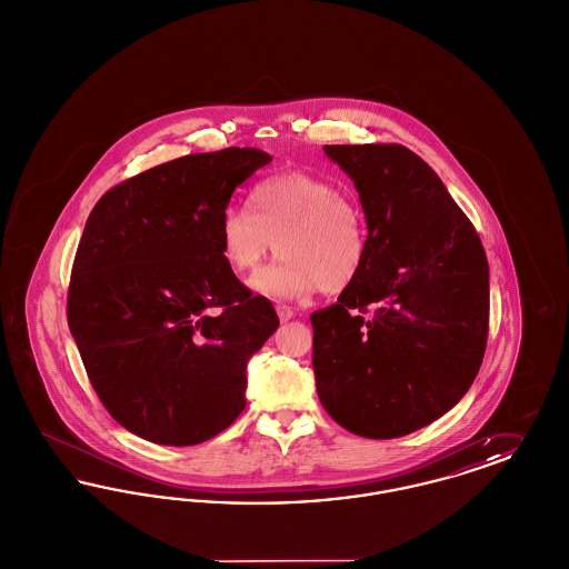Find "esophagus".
<instances>
[{"instance_id":"esophagus-1","label":"esophagus","mask_w":569,"mask_h":569,"mask_svg":"<svg viewBox=\"0 0 569 569\" xmlns=\"http://www.w3.org/2000/svg\"><path fill=\"white\" fill-rule=\"evenodd\" d=\"M274 309H277V316H279L281 322H288V320L295 318V311L290 307H286V305H277Z\"/></svg>"}]
</instances>
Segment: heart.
<instances>
[{
  "label": "heart",
  "instance_id": "heart-1",
  "mask_svg": "<svg viewBox=\"0 0 569 569\" xmlns=\"http://www.w3.org/2000/svg\"><path fill=\"white\" fill-rule=\"evenodd\" d=\"M274 241L281 258L251 279L253 290L274 298L337 295L367 262V216L352 191L325 177L277 172L251 186L247 207H228L219 219L221 256L237 272L256 271Z\"/></svg>",
  "mask_w": 569,
  "mask_h": 569
}]
</instances>
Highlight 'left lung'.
Segmentation results:
<instances>
[{
    "label": "left lung",
    "instance_id": "obj_1",
    "mask_svg": "<svg viewBox=\"0 0 569 569\" xmlns=\"http://www.w3.org/2000/svg\"><path fill=\"white\" fill-rule=\"evenodd\" d=\"M360 196L369 253L313 311V373L350 433L395 439L459 403L488 339L482 241L433 168L403 144H326Z\"/></svg>",
    "mask_w": 569,
    "mask_h": 569
}]
</instances>
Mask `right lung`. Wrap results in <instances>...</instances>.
Here are the masks:
<instances>
[{"label": "right lung", "mask_w": 569, "mask_h": 569, "mask_svg": "<svg viewBox=\"0 0 569 569\" xmlns=\"http://www.w3.org/2000/svg\"><path fill=\"white\" fill-rule=\"evenodd\" d=\"M269 153L230 147L160 163L87 217L68 326L110 416L162 446L202 443L244 409L247 360L279 326L219 247L230 196Z\"/></svg>", "instance_id": "1"}]
</instances>
